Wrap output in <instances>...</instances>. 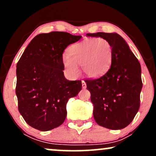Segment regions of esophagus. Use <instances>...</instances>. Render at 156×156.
<instances>
[{
  "mask_svg": "<svg viewBox=\"0 0 156 156\" xmlns=\"http://www.w3.org/2000/svg\"><path fill=\"white\" fill-rule=\"evenodd\" d=\"M82 88L83 89H86L87 88V83H86V82L84 81V80H82Z\"/></svg>",
  "mask_w": 156,
  "mask_h": 156,
  "instance_id": "1",
  "label": "esophagus"
}]
</instances>
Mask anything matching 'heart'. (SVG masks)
Here are the masks:
<instances>
[{
	"label": "heart",
	"instance_id": "1",
	"mask_svg": "<svg viewBox=\"0 0 156 156\" xmlns=\"http://www.w3.org/2000/svg\"><path fill=\"white\" fill-rule=\"evenodd\" d=\"M68 53L62 55V63L69 75L78 76V65H81L87 76L96 78L104 74L110 67L113 50L112 44L105 39L93 38L71 45Z\"/></svg>",
	"mask_w": 156,
	"mask_h": 156
}]
</instances>
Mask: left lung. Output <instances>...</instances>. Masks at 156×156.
Here are the masks:
<instances>
[{"mask_svg":"<svg viewBox=\"0 0 156 156\" xmlns=\"http://www.w3.org/2000/svg\"><path fill=\"white\" fill-rule=\"evenodd\" d=\"M87 36L105 39L113 50L108 70L96 79L85 80L94 105V120L108 129H122L133 121L140 106V63L118 34L98 32Z\"/></svg>","mask_w":156,"mask_h":156,"instance_id":"1","label":"left lung"}]
</instances>
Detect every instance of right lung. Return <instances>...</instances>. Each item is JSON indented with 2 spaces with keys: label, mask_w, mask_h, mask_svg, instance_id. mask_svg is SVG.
<instances>
[{
  "label": "right lung",
  "mask_w": 156,
  "mask_h": 156,
  "mask_svg": "<svg viewBox=\"0 0 156 156\" xmlns=\"http://www.w3.org/2000/svg\"><path fill=\"white\" fill-rule=\"evenodd\" d=\"M81 36L67 32L40 34L27 46L17 64L16 94L18 110L32 128L48 131L67 117L66 105L81 90V80L64 76L62 54Z\"/></svg>",
  "instance_id": "add662e5"
}]
</instances>
